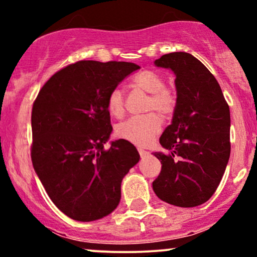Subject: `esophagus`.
<instances>
[{
    "label": "esophagus",
    "mask_w": 257,
    "mask_h": 257,
    "mask_svg": "<svg viewBox=\"0 0 257 257\" xmlns=\"http://www.w3.org/2000/svg\"><path fill=\"white\" fill-rule=\"evenodd\" d=\"M138 151H139V155H140V157H145V156L149 155V152L145 151V150H143V149H139Z\"/></svg>",
    "instance_id": "esophagus-1"
}]
</instances>
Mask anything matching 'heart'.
Instances as JSON below:
<instances>
[{"instance_id": "b5f03b06", "label": "heart", "mask_w": 257, "mask_h": 257, "mask_svg": "<svg viewBox=\"0 0 257 257\" xmlns=\"http://www.w3.org/2000/svg\"><path fill=\"white\" fill-rule=\"evenodd\" d=\"M133 84L139 89L150 94L146 105V112L156 111L162 117H168L175 111L178 98L175 91L166 87L164 78L157 72L145 70L133 79ZM107 111L111 116L122 117L125 111L124 93L119 87L113 88L106 100ZM157 113H149L141 117L132 118L119 123L116 126V135L134 145L145 147L151 144L162 128V118Z\"/></svg>"}]
</instances>
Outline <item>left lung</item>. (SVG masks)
Returning a JSON list of instances; mask_svg holds the SVG:
<instances>
[{
	"mask_svg": "<svg viewBox=\"0 0 257 257\" xmlns=\"http://www.w3.org/2000/svg\"><path fill=\"white\" fill-rule=\"evenodd\" d=\"M155 65L175 73L178 104L159 138L169 153H155L162 169L152 187L159 199L192 208L210 199L228 163L229 106L213 73L193 55L169 53Z\"/></svg>",
	"mask_w": 257,
	"mask_h": 257,
	"instance_id": "left-lung-1",
	"label": "left lung"
}]
</instances>
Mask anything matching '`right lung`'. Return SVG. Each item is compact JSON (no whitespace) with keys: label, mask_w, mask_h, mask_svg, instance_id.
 Segmentation results:
<instances>
[{"label":"right lung","mask_w":257,"mask_h":257,"mask_svg":"<svg viewBox=\"0 0 257 257\" xmlns=\"http://www.w3.org/2000/svg\"><path fill=\"white\" fill-rule=\"evenodd\" d=\"M138 69L125 61H77L55 72L35 100L32 166L52 202L73 220L112 213L123 178L140 159L123 139L104 149L112 132L108 93Z\"/></svg>","instance_id":"obj_1"}]
</instances>
